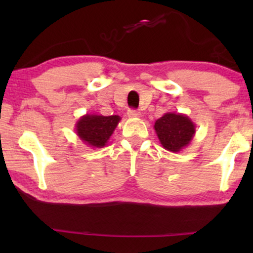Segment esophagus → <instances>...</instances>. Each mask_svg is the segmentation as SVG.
I'll return each mask as SVG.
<instances>
[{"label": "esophagus", "mask_w": 253, "mask_h": 253, "mask_svg": "<svg viewBox=\"0 0 253 253\" xmlns=\"http://www.w3.org/2000/svg\"><path fill=\"white\" fill-rule=\"evenodd\" d=\"M127 115H128V118H140L141 113L139 112V110L129 109L128 112H127Z\"/></svg>", "instance_id": "1"}]
</instances>
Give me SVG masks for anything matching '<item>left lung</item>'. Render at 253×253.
<instances>
[{"label": "left lung", "instance_id": "1", "mask_svg": "<svg viewBox=\"0 0 253 253\" xmlns=\"http://www.w3.org/2000/svg\"><path fill=\"white\" fill-rule=\"evenodd\" d=\"M155 130L162 146L177 153L188 146L195 135V124L181 113H165L155 123Z\"/></svg>", "mask_w": 253, "mask_h": 253}]
</instances>
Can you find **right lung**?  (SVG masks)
<instances>
[{
	"mask_svg": "<svg viewBox=\"0 0 253 253\" xmlns=\"http://www.w3.org/2000/svg\"><path fill=\"white\" fill-rule=\"evenodd\" d=\"M121 118L119 115L103 117L98 114H85L78 119L75 130L78 138L92 149H102L108 144Z\"/></svg>",
	"mask_w": 253,
	"mask_h": 253,
	"instance_id": "obj_1",
	"label": "right lung"
}]
</instances>
